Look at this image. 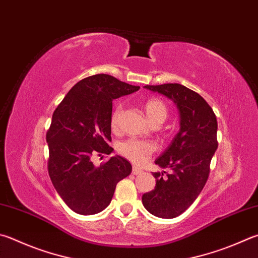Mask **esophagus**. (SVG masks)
I'll return each mask as SVG.
<instances>
[{
    "mask_svg": "<svg viewBox=\"0 0 258 258\" xmlns=\"http://www.w3.org/2000/svg\"><path fill=\"white\" fill-rule=\"evenodd\" d=\"M141 172H142V169H140V168H138V167H133V169H132L133 175H139V174H141Z\"/></svg>",
    "mask_w": 258,
    "mask_h": 258,
    "instance_id": "34e87169",
    "label": "esophagus"
}]
</instances>
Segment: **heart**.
Returning <instances> with one entry per match:
<instances>
[{
	"label": "heart",
	"mask_w": 258,
	"mask_h": 258,
	"mask_svg": "<svg viewBox=\"0 0 258 258\" xmlns=\"http://www.w3.org/2000/svg\"><path fill=\"white\" fill-rule=\"evenodd\" d=\"M144 110L148 119L153 125H160L167 119L169 109L166 102L160 98L152 97L144 102ZM121 113V105L115 106L113 113L110 115V126L113 130L118 128L119 117ZM156 150L154 144L150 141H143L139 139H127L117 144V151L127 160L137 165H141L152 156Z\"/></svg>",
	"instance_id": "obj_1"
}]
</instances>
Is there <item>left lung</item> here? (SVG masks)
<instances>
[{
    "instance_id": "8db88e82",
    "label": "left lung",
    "mask_w": 258,
    "mask_h": 258,
    "mask_svg": "<svg viewBox=\"0 0 258 258\" xmlns=\"http://www.w3.org/2000/svg\"><path fill=\"white\" fill-rule=\"evenodd\" d=\"M144 88L169 98L179 110V132L154 161L171 172L166 177L163 172H153L156 187L142 196L150 213L172 219L193 204L208 180L210 163L218 149V121L208 102L185 86L166 83Z\"/></svg>"
}]
</instances>
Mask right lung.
Returning <instances> with one entry per match:
<instances>
[{"label": "right lung", "mask_w": 258, "mask_h": 258, "mask_svg": "<svg viewBox=\"0 0 258 258\" xmlns=\"http://www.w3.org/2000/svg\"><path fill=\"white\" fill-rule=\"evenodd\" d=\"M140 87L108 74L79 81L51 117L46 134L48 174L56 191L76 213L91 215L108 207L117 182L132 171L120 156L95 166L92 156L110 154V115L113 100L138 91Z\"/></svg>", "instance_id": "add662e5"}]
</instances>
